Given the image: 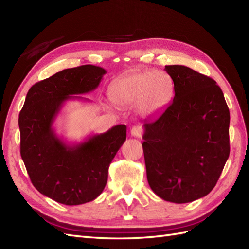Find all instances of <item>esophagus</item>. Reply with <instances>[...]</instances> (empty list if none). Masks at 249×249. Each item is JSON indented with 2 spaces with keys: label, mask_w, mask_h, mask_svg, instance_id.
Returning <instances> with one entry per match:
<instances>
[{
  "label": "esophagus",
  "mask_w": 249,
  "mask_h": 249,
  "mask_svg": "<svg viewBox=\"0 0 249 249\" xmlns=\"http://www.w3.org/2000/svg\"><path fill=\"white\" fill-rule=\"evenodd\" d=\"M130 134H131V136H133V137H136V138H140V137L142 136L141 126H139V125L134 126V127L130 129Z\"/></svg>",
  "instance_id": "34e87169"
}]
</instances>
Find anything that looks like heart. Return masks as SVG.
I'll return each instance as SVG.
<instances>
[{
	"instance_id": "heart-1",
	"label": "heart",
	"mask_w": 249,
	"mask_h": 249,
	"mask_svg": "<svg viewBox=\"0 0 249 249\" xmlns=\"http://www.w3.org/2000/svg\"><path fill=\"white\" fill-rule=\"evenodd\" d=\"M113 103L128 107L136 104L137 112L152 116L166 107L172 96V83L165 72L146 71L121 77L111 84Z\"/></svg>"
}]
</instances>
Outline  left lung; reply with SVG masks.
<instances>
[{"instance_id":"left-lung-1","label":"left lung","mask_w":249,"mask_h":249,"mask_svg":"<svg viewBox=\"0 0 249 249\" xmlns=\"http://www.w3.org/2000/svg\"><path fill=\"white\" fill-rule=\"evenodd\" d=\"M165 71L174 97L160 118L143 125L146 178L160 198L188 203L215 187L229 158L230 112L213 79L183 65Z\"/></svg>"}]
</instances>
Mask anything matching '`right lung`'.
<instances>
[{"label":"right lung","mask_w":249,"mask_h":249,"mask_svg":"<svg viewBox=\"0 0 249 249\" xmlns=\"http://www.w3.org/2000/svg\"><path fill=\"white\" fill-rule=\"evenodd\" d=\"M104 68L82 65L56 72L35 83L19 114L20 153L34 187L56 202L78 205L96 199L107 184L111 161L126 140V126L115 125L103 134L68 143L53 123L67 100L89 99Z\"/></svg>","instance_id":"obj_1"}]
</instances>
